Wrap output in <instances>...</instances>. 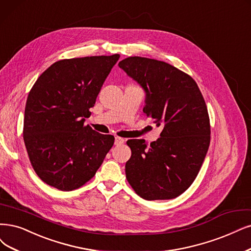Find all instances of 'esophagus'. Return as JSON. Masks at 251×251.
<instances>
[{"instance_id":"esophagus-1","label":"esophagus","mask_w":251,"mask_h":251,"mask_svg":"<svg viewBox=\"0 0 251 251\" xmlns=\"http://www.w3.org/2000/svg\"><path fill=\"white\" fill-rule=\"evenodd\" d=\"M124 143H125L124 138L120 137V136H116V137H115V145H116V146H121V145H123Z\"/></svg>"}]
</instances>
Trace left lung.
<instances>
[{
	"label": "left lung",
	"instance_id": "obj_1",
	"mask_svg": "<svg viewBox=\"0 0 251 251\" xmlns=\"http://www.w3.org/2000/svg\"><path fill=\"white\" fill-rule=\"evenodd\" d=\"M146 91L143 109L163 125L160 137L148 147L145 140H129L131 157L126 179L141 198L172 200L196 180L210 145V118L198 83L172 65L142 57L119 63Z\"/></svg>",
	"mask_w": 251,
	"mask_h": 251
}]
</instances>
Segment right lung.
I'll use <instances>...</instances> for the list:
<instances>
[{
	"label": "right lung",
	"instance_id": "1",
	"mask_svg": "<svg viewBox=\"0 0 251 251\" xmlns=\"http://www.w3.org/2000/svg\"><path fill=\"white\" fill-rule=\"evenodd\" d=\"M120 54L64 59L38 77L26 99L24 141L37 176L71 191L94 177L114 135L83 125Z\"/></svg>",
	"mask_w": 251,
	"mask_h": 251
}]
</instances>
